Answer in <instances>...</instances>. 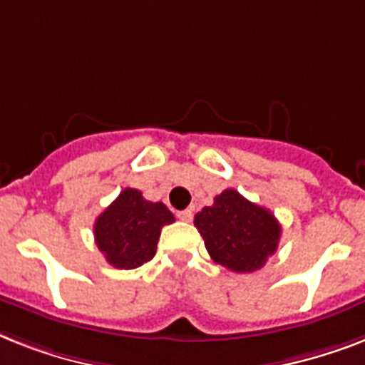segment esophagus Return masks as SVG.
Masks as SVG:
<instances>
[{"label":"esophagus","instance_id":"34e87169","mask_svg":"<svg viewBox=\"0 0 365 365\" xmlns=\"http://www.w3.org/2000/svg\"><path fill=\"white\" fill-rule=\"evenodd\" d=\"M178 220H182V222H191L193 220V210H182L178 212Z\"/></svg>","mask_w":365,"mask_h":365}]
</instances>
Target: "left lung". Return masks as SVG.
<instances>
[{
    "label": "left lung",
    "instance_id": "obj_1",
    "mask_svg": "<svg viewBox=\"0 0 365 365\" xmlns=\"http://www.w3.org/2000/svg\"><path fill=\"white\" fill-rule=\"evenodd\" d=\"M195 227L216 263L235 272H254L278 248L280 223L271 212L225 189L195 216Z\"/></svg>",
    "mask_w": 365,
    "mask_h": 365
}]
</instances>
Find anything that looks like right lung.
I'll return each instance as SVG.
<instances>
[{"label": "right lung", "mask_w": 365, "mask_h": 365, "mask_svg": "<svg viewBox=\"0 0 365 365\" xmlns=\"http://www.w3.org/2000/svg\"><path fill=\"white\" fill-rule=\"evenodd\" d=\"M174 223L163 202H151L138 189H123L94 223V240L108 263L117 269H136L153 259L160 229Z\"/></svg>", "instance_id": "add662e5"}]
</instances>
